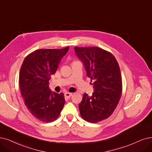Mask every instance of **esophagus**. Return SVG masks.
I'll use <instances>...</instances> for the list:
<instances>
[{
	"label": "esophagus",
	"mask_w": 152,
	"mask_h": 152,
	"mask_svg": "<svg viewBox=\"0 0 152 152\" xmlns=\"http://www.w3.org/2000/svg\"><path fill=\"white\" fill-rule=\"evenodd\" d=\"M72 95V93H69V92H66L65 94V98H67V99H69L70 97Z\"/></svg>",
	"instance_id": "esophagus-1"
}]
</instances>
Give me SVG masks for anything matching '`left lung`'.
Here are the masks:
<instances>
[{"label": "left lung", "instance_id": "1", "mask_svg": "<svg viewBox=\"0 0 152 152\" xmlns=\"http://www.w3.org/2000/svg\"><path fill=\"white\" fill-rule=\"evenodd\" d=\"M74 49L94 89L92 95L83 94L78 105L80 115L90 123L100 122L113 113L122 95L119 65L110 52L101 48L75 47Z\"/></svg>", "mask_w": 152, "mask_h": 152}]
</instances>
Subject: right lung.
<instances>
[{
  "label": "right lung",
  "mask_w": 152,
  "mask_h": 152,
  "mask_svg": "<svg viewBox=\"0 0 152 152\" xmlns=\"http://www.w3.org/2000/svg\"><path fill=\"white\" fill-rule=\"evenodd\" d=\"M69 48L35 50L21 66L19 82L25 105L34 117L44 122L56 120L64 106V94L51 91L48 82Z\"/></svg>",
  "instance_id": "obj_1"
}]
</instances>
